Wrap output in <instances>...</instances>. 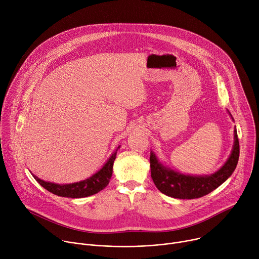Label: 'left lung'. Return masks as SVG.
<instances>
[{
    "label": "left lung",
    "mask_w": 259,
    "mask_h": 259,
    "mask_svg": "<svg viewBox=\"0 0 259 259\" xmlns=\"http://www.w3.org/2000/svg\"><path fill=\"white\" fill-rule=\"evenodd\" d=\"M239 155L240 144L237 130H235V144L229 160L217 172L209 176L184 175L166 168L151 152L152 178L158 190L169 197L182 200L201 198L217 189L232 175L238 164Z\"/></svg>",
    "instance_id": "8db88e82"
}]
</instances>
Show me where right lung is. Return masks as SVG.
<instances>
[{"label":"right lung","mask_w":259,"mask_h":259,"mask_svg":"<svg viewBox=\"0 0 259 259\" xmlns=\"http://www.w3.org/2000/svg\"><path fill=\"white\" fill-rule=\"evenodd\" d=\"M119 147L116 150V152L110 156V158L105 163V165L97 173H95L93 176L83 181L70 183V184H56V183L44 181L34 175L32 176L44 189H46L48 192L54 195H57L60 197L72 198V199L89 197L102 191L108 184L109 179L113 174V165H114Z\"/></svg>","instance_id":"right-lung-1"}]
</instances>
